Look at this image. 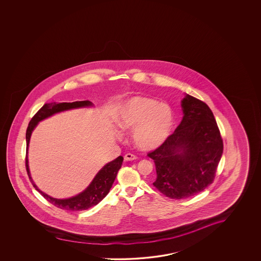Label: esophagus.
Returning a JSON list of instances; mask_svg holds the SVG:
<instances>
[{"mask_svg":"<svg viewBox=\"0 0 261 261\" xmlns=\"http://www.w3.org/2000/svg\"><path fill=\"white\" fill-rule=\"evenodd\" d=\"M124 161H133V160H136L137 159V155H135V154H125L124 155Z\"/></svg>","mask_w":261,"mask_h":261,"instance_id":"1","label":"esophagus"}]
</instances>
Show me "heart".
I'll use <instances>...</instances> for the list:
<instances>
[{
  "instance_id": "heart-1",
  "label": "heart",
  "mask_w": 261,
  "mask_h": 261,
  "mask_svg": "<svg viewBox=\"0 0 261 261\" xmlns=\"http://www.w3.org/2000/svg\"><path fill=\"white\" fill-rule=\"evenodd\" d=\"M116 122L123 130L135 129L133 140L138 148L152 150L169 137L174 113L167 103H158L147 96H135L121 107Z\"/></svg>"
}]
</instances>
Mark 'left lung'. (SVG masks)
Returning <instances> with one entry per match:
<instances>
[{"label": "left lung", "mask_w": 261, "mask_h": 261, "mask_svg": "<svg viewBox=\"0 0 261 261\" xmlns=\"http://www.w3.org/2000/svg\"><path fill=\"white\" fill-rule=\"evenodd\" d=\"M183 120L162 145L147 155L154 160L159 192L173 199L193 197L213 183L223 140L208 106L187 94Z\"/></svg>", "instance_id": "left-lung-1"}]
</instances>
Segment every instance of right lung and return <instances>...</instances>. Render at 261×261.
I'll use <instances>...</instances> for the list:
<instances>
[{
    "label": "right lung",
    "mask_w": 261,
    "mask_h": 261,
    "mask_svg": "<svg viewBox=\"0 0 261 261\" xmlns=\"http://www.w3.org/2000/svg\"><path fill=\"white\" fill-rule=\"evenodd\" d=\"M92 106V103L86 100V101H76L73 103H45L40 110H39L33 118L31 119L30 123L28 124V127L26 130V148L28 149L29 141H30L31 134L35 129L36 124H38L40 121L47 118L49 116H53L54 114L58 112L68 110L72 108L77 107H89ZM27 149H26L25 166L27 174L30 178L32 184L34 188L43 196L48 202L56 205V207H59L61 210H71V211H79V210H88L90 207L97 205L100 201L103 199V197L107 196L109 193L112 185L116 179L117 172L121 168L122 163L124 160L123 156H118L114 161L108 163L105 167L97 173L95 175L92 183L89 187L86 188L85 191L80 193L75 197L67 198V199H56L54 197H49L46 194L42 192L39 189L33 179L31 177L29 167H28V159H27Z\"/></svg>",
    "instance_id": "add662e5"
}]
</instances>
